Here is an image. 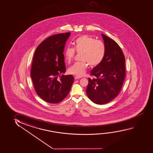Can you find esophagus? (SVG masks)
Masks as SVG:
<instances>
[{
  "mask_svg": "<svg viewBox=\"0 0 153 153\" xmlns=\"http://www.w3.org/2000/svg\"><path fill=\"white\" fill-rule=\"evenodd\" d=\"M80 78H81V77H79V76H76L74 77L75 79H79Z\"/></svg>",
  "mask_w": 153,
  "mask_h": 153,
  "instance_id": "obj_1",
  "label": "esophagus"
}]
</instances>
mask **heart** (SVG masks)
I'll return each mask as SVG.
<instances>
[{
    "instance_id": "heart-1",
    "label": "heart",
    "mask_w": 153,
    "mask_h": 153,
    "mask_svg": "<svg viewBox=\"0 0 153 153\" xmlns=\"http://www.w3.org/2000/svg\"><path fill=\"white\" fill-rule=\"evenodd\" d=\"M75 51L81 53V59L83 61L74 63L68 69L70 74L77 76H83L88 63L91 66L95 67L101 63L105 54V46L102 41L88 35L78 37L74 43V48L67 47L64 51L65 61L70 63L75 55Z\"/></svg>"
}]
</instances>
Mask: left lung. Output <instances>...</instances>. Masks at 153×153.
I'll use <instances>...</instances> for the list:
<instances>
[{"label":"left lung","instance_id":"8db88e82","mask_svg":"<svg viewBox=\"0 0 153 153\" xmlns=\"http://www.w3.org/2000/svg\"><path fill=\"white\" fill-rule=\"evenodd\" d=\"M105 54L101 63L91 71L96 79L88 78L86 90L88 97L96 104H106L120 92L126 76L125 58L118 44L102 34Z\"/></svg>","mask_w":153,"mask_h":153}]
</instances>
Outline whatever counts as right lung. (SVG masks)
<instances>
[{"label":"right lung","mask_w":153,"mask_h":153,"mask_svg":"<svg viewBox=\"0 0 153 153\" xmlns=\"http://www.w3.org/2000/svg\"><path fill=\"white\" fill-rule=\"evenodd\" d=\"M71 33L53 35L37 46L31 68V77L37 94L51 104L61 102L69 94L74 77L65 76L63 51Z\"/></svg>","instance_id":"obj_1"}]
</instances>
